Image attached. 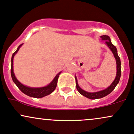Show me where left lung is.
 Instances as JSON below:
<instances>
[{
	"mask_svg": "<svg viewBox=\"0 0 134 134\" xmlns=\"http://www.w3.org/2000/svg\"><path fill=\"white\" fill-rule=\"evenodd\" d=\"M100 37L101 38V40H102L103 41H105V44L110 49V50L112 52V53H113V55H114L116 63V76L115 80L113 81V82L111 83V85H110V86L108 87L107 88L105 89V90L99 91L94 92V93H90V92H87L86 91L82 90V89L79 87L77 82V79L76 76H75L76 88L78 91H79V93L83 95L84 96L91 99H99V98H103V97L108 95L110 93H111V92L113 91V90L115 88V87L116 86V85L118 84V82H119L121 76V62L120 58L119 56H118V55L117 49L115 47V46H114L112 44L110 38L108 36H107V35H103V36H101Z\"/></svg>",
	"mask_w": 134,
	"mask_h": 134,
	"instance_id": "left-lung-1",
	"label": "left lung"
}]
</instances>
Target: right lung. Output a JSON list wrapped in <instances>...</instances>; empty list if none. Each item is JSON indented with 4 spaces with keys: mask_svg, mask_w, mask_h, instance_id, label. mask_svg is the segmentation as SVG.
I'll return each mask as SVG.
<instances>
[{
    "mask_svg": "<svg viewBox=\"0 0 134 134\" xmlns=\"http://www.w3.org/2000/svg\"><path fill=\"white\" fill-rule=\"evenodd\" d=\"M23 44H20L19 47H18V49L16 50V51L13 54L11 58V69H10V74H11V77L12 79H13V82L16 84V85L18 86V88L23 93L27 95V96L30 97H33V98H41L43 97L49 95L50 94H51L52 92H53V91L56 88L57 85V81L59 75L60 74L61 72H60L59 73H58L56 75V76L55 77L54 79H53V81L49 84H48L47 86L44 87H28L24 85L22 83H21L17 79V78L15 76L14 73V70H13V60H14V57L15 56V55L18 53V52L19 51V48H21V46Z\"/></svg>",
    "mask_w": 134,
    "mask_h": 134,
    "instance_id": "add662e5",
    "label": "right lung"
}]
</instances>
